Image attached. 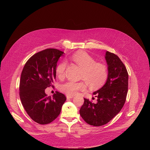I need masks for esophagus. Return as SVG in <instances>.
Wrapping results in <instances>:
<instances>
[{"label":"esophagus","mask_w":150,"mask_h":150,"mask_svg":"<svg viewBox=\"0 0 150 150\" xmlns=\"http://www.w3.org/2000/svg\"><path fill=\"white\" fill-rule=\"evenodd\" d=\"M73 97H73L72 96H68V95L67 96V99H70V98H73Z\"/></svg>","instance_id":"esophagus-1"}]
</instances>
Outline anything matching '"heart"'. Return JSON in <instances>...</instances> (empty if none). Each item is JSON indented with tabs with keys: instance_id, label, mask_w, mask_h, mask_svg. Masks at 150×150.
Instances as JSON below:
<instances>
[{
	"instance_id": "heart-1",
	"label": "heart",
	"mask_w": 150,
	"mask_h": 150,
	"mask_svg": "<svg viewBox=\"0 0 150 150\" xmlns=\"http://www.w3.org/2000/svg\"><path fill=\"white\" fill-rule=\"evenodd\" d=\"M71 59L82 69L81 79L84 80L90 88L96 89L104 84L108 77V69L105 65L97 62L94 58L84 52L74 53ZM67 67V62L65 60L57 64L56 67V73L58 77H64ZM86 87V83L84 82H75L69 80L61 84L59 90L68 96H74L79 91L85 90Z\"/></svg>"
}]
</instances>
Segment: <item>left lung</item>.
<instances>
[{
	"instance_id": "left-lung-1",
	"label": "left lung",
	"mask_w": 150,
	"mask_h": 150,
	"mask_svg": "<svg viewBox=\"0 0 150 150\" xmlns=\"http://www.w3.org/2000/svg\"><path fill=\"white\" fill-rule=\"evenodd\" d=\"M105 59L108 66V77L103 86L93 93L97 101L94 103L84 98L79 110L85 122L94 126L108 123L120 112L128 90V74L123 62L117 55L108 51Z\"/></svg>"
}]
</instances>
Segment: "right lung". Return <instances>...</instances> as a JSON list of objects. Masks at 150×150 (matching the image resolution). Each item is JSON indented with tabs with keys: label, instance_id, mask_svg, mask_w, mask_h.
Here are the masks:
<instances>
[{
	"label": "right lung",
	"instance_id": "1",
	"mask_svg": "<svg viewBox=\"0 0 150 150\" xmlns=\"http://www.w3.org/2000/svg\"><path fill=\"white\" fill-rule=\"evenodd\" d=\"M64 52L47 49L32 56L26 62L21 75L19 97L29 116L35 122L46 125L59 115L67 98L56 91L53 97L45 93L56 79V67Z\"/></svg>",
	"mask_w": 150,
	"mask_h": 150
}]
</instances>
